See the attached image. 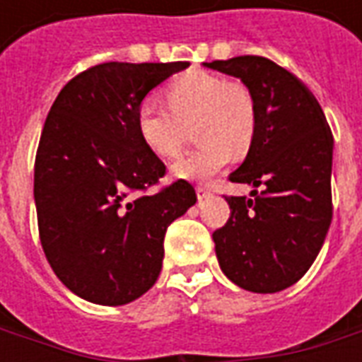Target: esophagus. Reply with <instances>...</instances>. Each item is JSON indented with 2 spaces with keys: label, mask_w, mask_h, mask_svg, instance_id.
<instances>
[{
  "label": "esophagus",
  "mask_w": 362,
  "mask_h": 362,
  "mask_svg": "<svg viewBox=\"0 0 362 362\" xmlns=\"http://www.w3.org/2000/svg\"><path fill=\"white\" fill-rule=\"evenodd\" d=\"M211 196V192L207 186H197V199L202 202V199H207V197Z\"/></svg>",
  "instance_id": "obj_1"
}]
</instances>
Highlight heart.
Segmentation results:
<instances>
[{
  "mask_svg": "<svg viewBox=\"0 0 362 362\" xmlns=\"http://www.w3.org/2000/svg\"><path fill=\"white\" fill-rule=\"evenodd\" d=\"M166 104L143 100L135 124L143 143L160 158L180 155L188 127L196 124L202 145L173 165V174L186 180H207L227 165L233 151L250 147L256 129V103L240 81L207 71H186L165 87Z\"/></svg>",
  "mask_w": 362,
  "mask_h": 362,
  "instance_id": "1",
  "label": "heart"
}]
</instances>
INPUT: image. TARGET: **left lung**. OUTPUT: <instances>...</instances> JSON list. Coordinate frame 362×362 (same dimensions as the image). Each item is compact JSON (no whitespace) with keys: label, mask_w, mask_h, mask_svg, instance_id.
<instances>
[{"label":"left lung","mask_w":362,"mask_h":362,"mask_svg":"<svg viewBox=\"0 0 362 362\" xmlns=\"http://www.w3.org/2000/svg\"><path fill=\"white\" fill-rule=\"evenodd\" d=\"M205 67L238 77L256 103V129L228 180L252 197L228 196L230 217L213 233L223 273L252 293H277L310 269L332 223L334 135L308 87L262 56Z\"/></svg>","instance_id":"left-lung-1"}]
</instances>
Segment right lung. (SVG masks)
Here are the masks:
<instances>
[{
    "label": "right lung",
    "mask_w": 362,
    "mask_h": 362,
    "mask_svg": "<svg viewBox=\"0 0 362 362\" xmlns=\"http://www.w3.org/2000/svg\"><path fill=\"white\" fill-rule=\"evenodd\" d=\"M188 66H93L59 90L44 122L35 160L40 243L58 279L89 303L145 295L163 267L166 228L197 202L186 180L141 194L166 166L135 124L147 93Z\"/></svg>",
    "instance_id": "obj_1"
}]
</instances>
